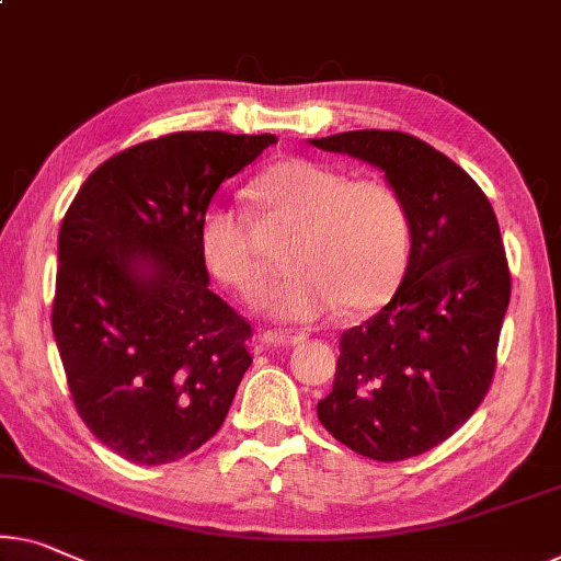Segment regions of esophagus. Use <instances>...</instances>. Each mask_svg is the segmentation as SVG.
Wrapping results in <instances>:
<instances>
[{
    "instance_id": "esophagus-1",
    "label": "esophagus",
    "mask_w": 561,
    "mask_h": 561,
    "mask_svg": "<svg viewBox=\"0 0 561 561\" xmlns=\"http://www.w3.org/2000/svg\"><path fill=\"white\" fill-rule=\"evenodd\" d=\"M262 345L266 347H291L299 345L305 340L302 332H289V330H264L262 332Z\"/></svg>"
}]
</instances>
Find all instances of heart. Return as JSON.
Returning <instances> with one entry per match:
<instances>
[{
	"label": "heart",
	"mask_w": 561,
	"mask_h": 561,
	"mask_svg": "<svg viewBox=\"0 0 561 561\" xmlns=\"http://www.w3.org/2000/svg\"><path fill=\"white\" fill-rule=\"evenodd\" d=\"M252 198L270 219L291 229L289 277L274 284L264 307L282 320H320L380 307L396 291L411 254V216L382 179H347L328 163L287 158L256 175ZM201 262L247 302L262 297L266 266L247 216L208 204L198 219Z\"/></svg>",
	"instance_id": "obj_1"
}]
</instances>
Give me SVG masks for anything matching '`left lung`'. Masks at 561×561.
Here are the masks:
<instances>
[{
  "label": "left lung",
  "instance_id": "obj_1",
  "mask_svg": "<svg viewBox=\"0 0 561 561\" xmlns=\"http://www.w3.org/2000/svg\"><path fill=\"white\" fill-rule=\"evenodd\" d=\"M386 173L411 216V259L390 302L342 332L317 417L373 461H403L454 436L496 370L512 274L489 198L461 165L398 130L309 140Z\"/></svg>",
  "mask_w": 561,
  "mask_h": 561
}]
</instances>
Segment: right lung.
Segmentation results:
<instances>
[{
    "mask_svg": "<svg viewBox=\"0 0 561 561\" xmlns=\"http://www.w3.org/2000/svg\"><path fill=\"white\" fill-rule=\"evenodd\" d=\"M277 138L171 133L88 175L57 239L53 332L72 403L123 458L161 466L216 436L252 324L208 289L198 219Z\"/></svg>",
    "mask_w": 561,
    "mask_h": 561,
    "instance_id": "1",
    "label": "right lung"
}]
</instances>
